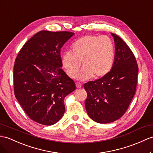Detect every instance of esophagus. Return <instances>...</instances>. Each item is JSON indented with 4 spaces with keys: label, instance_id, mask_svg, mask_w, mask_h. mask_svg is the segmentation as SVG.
<instances>
[{
    "label": "esophagus",
    "instance_id": "1",
    "mask_svg": "<svg viewBox=\"0 0 153 153\" xmlns=\"http://www.w3.org/2000/svg\"><path fill=\"white\" fill-rule=\"evenodd\" d=\"M76 88H80L82 87V84L80 82H76Z\"/></svg>",
    "mask_w": 153,
    "mask_h": 153
}]
</instances>
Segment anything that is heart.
<instances>
[{
	"instance_id": "obj_1",
	"label": "heart",
	"mask_w": 153,
	"mask_h": 153,
	"mask_svg": "<svg viewBox=\"0 0 153 153\" xmlns=\"http://www.w3.org/2000/svg\"><path fill=\"white\" fill-rule=\"evenodd\" d=\"M115 56V45L107 36L88 35L76 40L71 45V51L62 56V63L66 73L74 77L81 66V72L76 76L79 80H87L93 76L100 79L111 69Z\"/></svg>"
}]
</instances>
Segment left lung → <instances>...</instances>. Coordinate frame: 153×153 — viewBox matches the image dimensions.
I'll list each match as a JSON object with an SVG mask.
<instances>
[{"label":"left lung","instance_id":"left-lung-1","mask_svg":"<svg viewBox=\"0 0 153 153\" xmlns=\"http://www.w3.org/2000/svg\"><path fill=\"white\" fill-rule=\"evenodd\" d=\"M114 37L115 56L106 76L84 84L87 92L85 107L92 120L108 123L121 117L134 96L138 66L129 47L120 37Z\"/></svg>","mask_w":153,"mask_h":153}]
</instances>
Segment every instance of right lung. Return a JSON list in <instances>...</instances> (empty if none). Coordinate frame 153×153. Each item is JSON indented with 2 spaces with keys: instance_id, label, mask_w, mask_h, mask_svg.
I'll return each mask as SVG.
<instances>
[{
  "instance_id": "1",
  "label": "right lung",
  "mask_w": 153,
  "mask_h": 153,
  "mask_svg": "<svg viewBox=\"0 0 153 153\" xmlns=\"http://www.w3.org/2000/svg\"><path fill=\"white\" fill-rule=\"evenodd\" d=\"M73 34L40 31L24 45L15 61V96L28 116L39 124L56 123L65 112V97L76 89L61 68V48Z\"/></svg>"
}]
</instances>
